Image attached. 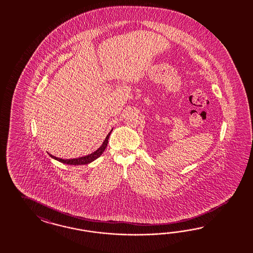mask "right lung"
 Instances as JSON below:
<instances>
[{
	"mask_svg": "<svg viewBox=\"0 0 253 253\" xmlns=\"http://www.w3.org/2000/svg\"><path fill=\"white\" fill-rule=\"evenodd\" d=\"M111 131H112V130H110L109 133L107 134L105 141L102 144V146H100L96 151L92 152L90 155H87V156H84V157H81V158H77V159H71V160L59 159V158H56V157H54V156L51 155V154H49V156L51 158L54 159V160H56V161H60L62 163H65V164H69V165H84V164H88V163H90L92 161H95L96 159H98L100 156L103 154V152L105 151V149H106V147L107 146V143H108V138L110 136Z\"/></svg>",
	"mask_w": 253,
	"mask_h": 253,
	"instance_id": "add662e5",
	"label": "right lung"
}]
</instances>
